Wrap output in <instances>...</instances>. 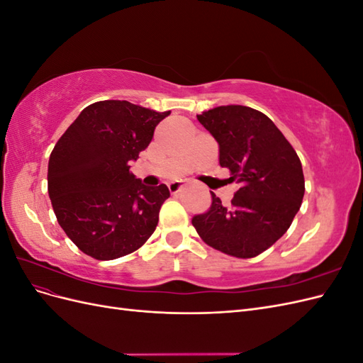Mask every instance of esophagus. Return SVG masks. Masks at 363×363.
<instances>
[{"instance_id":"obj_1","label":"esophagus","mask_w":363,"mask_h":363,"mask_svg":"<svg viewBox=\"0 0 363 363\" xmlns=\"http://www.w3.org/2000/svg\"><path fill=\"white\" fill-rule=\"evenodd\" d=\"M168 188H169L171 194H177L183 188V182H171L168 184Z\"/></svg>"}]
</instances>
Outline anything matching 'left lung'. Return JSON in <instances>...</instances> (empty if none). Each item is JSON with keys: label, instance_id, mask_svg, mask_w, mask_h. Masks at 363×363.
I'll use <instances>...</instances> for the list:
<instances>
[{"label": "left lung", "instance_id": "8db88e82", "mask_svg": "<svg viewBox=\"0 0 363 363\" xmlns=\"http://www.w3.org/2000/svg\"><path fill=\"white\" fill-rule=\"evenodd\" d=\"M216 139L219 164L236 182L232 206L212 192L208 212L192 218L207 245L239 259L256 257L288 232L304 196L300 157L272 121L247 106L196 115Z\"/></svg>", "mask_w": 363, "mask_h": 363}]
</instances>
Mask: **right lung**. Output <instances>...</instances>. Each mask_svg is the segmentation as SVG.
<instances>
[{
    "label": "right lung",
    "instance_id": "1",
    "mask_svg": "<svg viewBox=\"0 0 363 363\" xmlns=\"http://www.w3.org/2000/svg\"><path fill=\"white\" fill-rule=\"evenodd\" d=\"M171 112L106 100L83 108L51 151L48 195L63 232L84 255L112 260L155 233L167 184L148 188L130 172Z\"/></svg>",
    "mask_w": 363,
    "mask_h": 363
}]
</instances>
